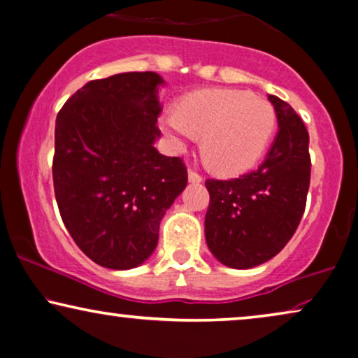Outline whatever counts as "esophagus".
Listing matches in <instances>:
<instances>
[{
  "label": "esophagus",
  "mask_w": 358,
  "mask_h": 358,
  "mask_svg": "<svg viewBox=\"0 0 358 358\" xmlns=\"http://www.w3.org/2000/svg\"><path fill=\"white\" fill-rule=\"evenodd\" d=\"M188 180H189V183H201V181H203V177H201V175L196 172V170H188Z\"/></svg>",
  "instance_id": "obj_1"
}]
</instances>
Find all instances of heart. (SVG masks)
<instances>
[{"instance_id":"1","label":"heart","mask_w":358,"mask_h":358,"mask_svg":"<svg viewBox=\"0 0 358 358\" xmlns=\"http://www.w3.org/2000/svg\"><path fill=\"white\" fill-rule=\"evenodd\" d=\"M160 127L183 144L201 138L203 162L219 175H236L258 162L275 129L268 100L236 89H206L186 95Z\"/></svg>"}]
</instances>
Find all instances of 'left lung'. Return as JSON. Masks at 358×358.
Wrapping results in <instances>:
<instances>
[{"label":"left lung","mask_w":358,"mask_h":358,"mask_svg":"<svg viewBox=\"0 0 358 358\" xmlns=\"http://www.w3.org/2000/svg\"><path fill=\"white\" fill-rule=\"evenodd\" d=\"M279 131L264 162L231 180H206V243L220 263L250 269L274 258L294 236L310 188V136L289 103L268 95Z\"/></svg>","instance_id":"obj_1"}]
</instances>
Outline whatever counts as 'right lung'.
Returning a JSON list of instances; mask_svg holds the SVG:
<instances>
[{"label": "right lung", "instance_id": "obj_1", "mask_svg": "<svg viewBox=\"0 0 358 358\" xmlns=\"http://www.w3.org/2000/svg\"><path fill=\"white\" fill-rule=\"evenodd\" d=\"M162 84L152 71L90 80L57 117L59 214L83 253L103 268L143 264L157 246L160 220L188 183L183 160L154 148Z\"/></svg>", "mask_w": 358, "mask_h": 358}]
</instances>
